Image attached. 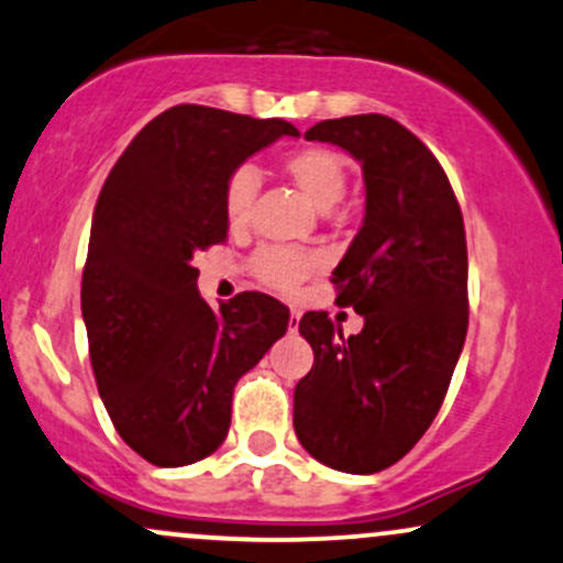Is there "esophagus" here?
<instances>
[{
    "instance_id": "obj_1",
    "label": "esophagus",
    "mask_w": 563,
    "mask_h": 563,
    "mask_svg": "<svg viewBox=\"0 0 563 563\" xmlns=\"http://www.w3.org/2000/svg\"><path fill=\"white\" fill-rule=\"evenodd\" d=\"M299 320H301V312H299V309L290 307V312H288V328H290V331H296V328H299Z\"/></svg>"
}]
</instances>
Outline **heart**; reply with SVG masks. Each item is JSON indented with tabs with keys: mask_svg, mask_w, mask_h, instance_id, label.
<instances>
[{
	"mask_svg": "<svg viewBox=\"0 0 563 563\" xmlns=\"http://www.w3.org/2000/svg\"><path fill=\"white\" fill-rule=\"evenodd\" d=\"M283 172L318 209H331L346 192V161L331 147H299L283 158ZM256 187H260V177L251 166H241L230 174L224 185V219L232 230H241L249 222ZM318 267L320 260L312 251L286 249V245H264L251 260V273L256 275V280L283 294L299 288Z\"/></svg>",
	"mask_w": 563,
	"mask_h": 563,
	"instance_id": "obj_1",
	"label": "heart"
}]
</instances>
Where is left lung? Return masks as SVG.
Here are the masks:
<instances>
[{
  "instance_id": "1",
  "label": "left lung",
  "mask_w": 563,
  "mask_h": 563,
  "mask_svg": "<svg viewBox=\"0 0 563 563\" xmlns=\"http://www.w3.org/2000/svg\"><path fill=\"white\" fill-rule=\"evenodd\" d=\"M363 164L365 219L333 269L339 307L365 325L344 339L325 312L299 333L314 352L296 384L303 450L346 474H376L416 448L448 394L468 331L463 214L434 153L380 113L328 119L303 132Z\"/></svg>"
}]
</instances>
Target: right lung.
Returning a JSON list of instances; mask_svg holds the SVG:
<instances>
[{"label": "right lung", "mask_w": 563, "mask_h": 563, "mask_svg": "<svg viewBox=\"0 0 563 563\" xmlns=\"http://www.w3.org/2000/svg\"><path fill=\"white\" fill-rule=\"evenodd\" d=\"M286 134L299 129L174 106L129 142L97 198L81 275L89 360L115 431L153 466L211 455L238 378L288 331V309L267 294L211 309L192 267L228 238L230 174Z\"/></svg>", "instance_id": "obj_1"}]
</instances>
